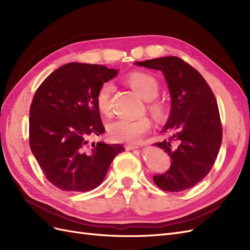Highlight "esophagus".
I'll return each instance as SVG.
<instances>
[{
    "label": "esophagus",
    "instance_id": "1",
    "mask_svg": "<svg viewBox=\"0 0 250 250\" xmlns=\"http://www.w3.org/2000/svg\"><path fill=\"white\" fill-rule=\"evenodd\" d=\"M138 148H139V145H131V144H128V145H126V150H134Z\"/></svg>",
    "mask_w": 250,
    "mask_h": 250
}]
</instances>
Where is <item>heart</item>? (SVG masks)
<instances>
[{
	"instance_id": "heart-1",
	"label": "heart",
	"mask_w": 250,
	"mask_h": 250,
	"mask_svg": "<svg viewBox=\"0 0 250 250\" xmlns=\"http://www.w3.org/2000/svg\"><path fill=\"white\" fill-rule=\"evenodd\" d=\"M125 81L144 100L150 101L148 109L151 115L158 121L166 119L168 115L167 105L161 100L154 99L160 93V84L153 76L143 72H131L127 75ZM111 93L112 84L109 82L103 83L97 92V107L104 115H109L110 112ZM150 127L151 122L147 117L137 120L118 119L108 124L107 130L112 141L134 144L138 143L143 135L149 131Z\"/></svg>"
}]
</instances>
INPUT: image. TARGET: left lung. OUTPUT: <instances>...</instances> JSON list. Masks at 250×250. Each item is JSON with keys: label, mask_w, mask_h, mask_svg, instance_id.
I'll return each mask as SVG.
<instances>
[{"label": "left lung", "mask_w": 250, "mask_h": 250, "mask_svg": "<svg viewBox=\"0 0 250 250\" xmlns=\"http://www.w3.org/2000/svg\"><path fill=\"white\" fill-rule=\"evenodd\" d=\"M134 64L162 71L170 90L171 112L162 133L170 138L153 144L171 158L165 174L153 176L164 191L193 188L209 173L222 142V125L214 93L201 74L175 56Z\"/></svg>", "instance_id": "obj_1"}]
</instances>
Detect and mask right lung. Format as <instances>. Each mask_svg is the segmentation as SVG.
<instances>
[{"label":"right lung","mask_w":250,"mask_h":250,"mask_svg":"<svg viewBox=\"0 0 250 250\" xmlns=\"http://www.w3.org/2000/svg\"><path fill=\"white\" fill-rule=\"evenodd\" d=\"M118 70L66 63L37 88L30 106L29 143L44 176L62 191L86 192L99 186L109 166L125 151L119 144H89L105 131L96 95Z\"/></svg>","instance_id":"obj_1"}]
</instances>
